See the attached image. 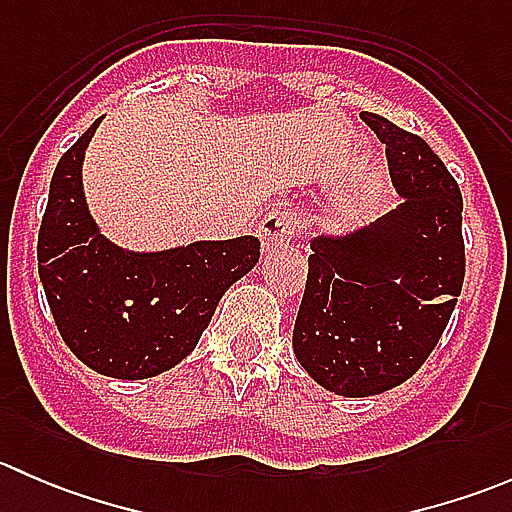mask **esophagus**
<instances>
[{"label":"esophagus","mask_w":512,"mask_h":512,"mask_svg":"<svg viewBox=\"0 0 512 512\" xmlns=\"http://www.w3.org/2000/svg\"><path fill=\"white\" fill-rule=\"evenodd\" d=\"M297 223H294V215L289 210H272L270 215H265V220L260 223V240L265 250H277V247H285L294 237Z\"/></svg>","instance_id":"obj_1"}]
</instances>
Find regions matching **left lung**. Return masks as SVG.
<instances>
[{"label":"left lung","mask_w":512,"mask_h":512,"mask_svg":"<svg viewBox=\"0 0 512 512\" xmlns=\"http://www.w3.org/2000/svg\"><path fill=\"white\" fill-rule=\"evenodd\" d=\"M386 143L404 203L347 235L312 240L292 347L307 374L339 396L384 394L421 369L466 277L463 198L423 138L364 111Z\"/></svg>","instance_id":"8db88e82"}]
</instances>
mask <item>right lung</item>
Instances as JSON below:
<instances>
[{
  "mask_svg": "<svg viewBox=\"0 0 512 512\" xmlns=\"http://www.w3.org/2000/svg\"><path fill=\"white\" fill-rule=\"evenodd\" d=\"M101 118L54 170L41 218L39 277L61 339L113 379H151L198 347L220 297L260 260V240H200L133 252L101 235L81 165Z\"/></svg>",
  "mask_w": 512,
  "mask_h": 512,
  "instance_id": "add662e5",
  "label": "right lung"
}]
</instances>
